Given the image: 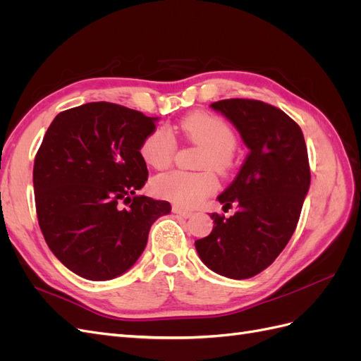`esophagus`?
<instances>
[{
    "instance_id": "esophagus-1",
    "label": "esophagus",
    "mask_w": 361,
    "mask_h": 361,
    "mask_svg": "<svg viewBox=\"0 0 361 361\" xmlns=\"http://www.w3.org/2000/svg\"><path fill=\"white\" fill-rule=\"evenodd\" d=\"M171 212H173V214H176V215H178V216H180V218H190V216L192 215V212H191V211L180 209V207H178V206H173V207H171Z\"/></svg>"
}]
</instances>
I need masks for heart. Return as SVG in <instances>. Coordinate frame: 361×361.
I'll list each match as a JSON object with an SVG mask.
<instances>
[{"label": "heart", "instance_id": "heart-1", "mask_svg": "<svg viewBox=\"0 0 361 361\" xmlns=\"http://www.w3.org/2000/svg\"><path fill=\"white\" fill-rule=\"evenodd\" d=\"M180 130L192 143L204 149L200 159L202 169L226 171L232 166V152L236 147V134L224 118L211 113L197 111L185 117ZM176 152V140L171 130L159 126L143 140L140 154L154 169H167ZM218 188L215 174L209 170L197 173L174 170L158 174L150 190L157 197L180 207H194Z\"/></svg>", "mask_w": 361, "mask_h": 361}]
</instances>
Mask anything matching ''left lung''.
I'll use <instances>...</instances> for the list:
<instances>
[{"instance_id": "obj_1", "label": "left lung", "mask_w": 361, "mask_h": 361, "mask_svg": "<svg viewBox=\"0 0 361 361\" xmlns=\"http://www.w3.org/2000/svg\"><path fill=\"white\" fill-rule=\"evenodd\" d=\"M238 128L248 155L235 180L218 195L231 218L212 214V232L195 241L204 265L231 279H250L268 268L289 243L310 185L307 146L298 123L257 99L211 104Z\"/></svg>"}]
</instances>
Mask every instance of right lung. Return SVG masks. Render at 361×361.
I'll use <instances>...</instances> for the list:
<instances>
[{"label": "right lung", "instance_id": "obj_1", "mask_svg": "<svg viewBox=\"0 0 361 361\" xmlns=\"http://www.w3.org/2000/svg\"><path fill=\"white\" fill-rule=\"evenodd\" d=\"M155 117L90 102L52 120L35 158L36 212L61 264L87 280H111L133 267L166 200L135 191L147 180L140 154Z\"/></svg>", "mask_w": 361, "mask_h": 361}]
</instances>
